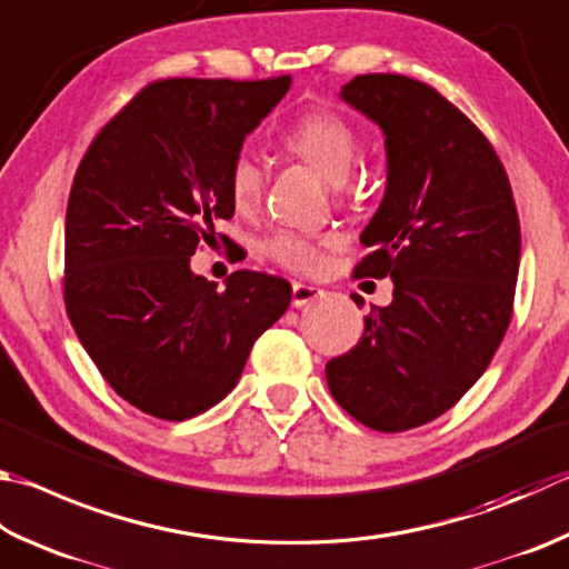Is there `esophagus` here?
I'll return each instance as SVG.
<instances>
[{
  "label": "esophagus",
  "mask_w": 569,
  "mask_h": 569,
  "mask_svg": "<svg viewBox=\"0 0 569 569\" xmlns=\"http://www.w3.org/2000/svg\"><path fill=\"white\" fill-rule=\"evenodd\" d=\"M323 296V291L316 286H306V283H293V298H291V306L293 308H303L311 301H316V298Z\"/></svg>",
  "instance_id": "obj_1"
}]
</instances>
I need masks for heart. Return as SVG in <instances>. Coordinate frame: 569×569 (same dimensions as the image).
<instances>
[{"label":"heart","mask_w":569,"mask_h":569,"mask_svg":"<svg viewBox=\"0 0 569 569\" xmlns=\"http://www.w3.org/2000/svg\"><path fill=\"white\" fill-rule=\"evenodd\" d=\"M283 147L293 157L328 179L330 183H343L353 169L358 157V139L346 117L333 109H311L298 117L281 137ZM229 196L236 209H251L263 189V169L249 151L236 153L229 163ZM261 251L273 263L296 273H311L320 266V243L308 236L293 231H276L261 243Z\"/></svg>","instance_id":"1"}]
</instances>
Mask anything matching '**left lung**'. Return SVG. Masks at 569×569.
I'll use <instances>...</instances> for the list:
<instances>
[{"label": "left lung", "mask_w": 569, "mask_h": 569, "mask_svg": "<svg viewBox=\"0 0 569 569\" xmlns=\"http://www.w3.org/2000/svg\"><path fill=\"white\" fill-rule=\"evenodd\" d=\"M340 99L386 139V193L356 276H390L392 301L328 360L326 380L363 426L402 432L450 410L490 366L512 318L518 209L490 141L432 87L363 74Z\"/></svg>", "instance_id": "1"}]
</instances>
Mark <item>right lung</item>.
I'll use <instances>...</instances> for the list:
<instances>
[{
    "mask_svg": "<svg viewBox=\"0 0 569 569\" xmlns=\"http://www.w3.org/2000/svg\"><path fill=\"white\" fill-rule=\"evenodd\" d=\"M291 77L163 79L91 141L71 183L64 303L119 396L161 420L209 410L239 383L256 338L291 303L278 276L233 271L223 291L191 271L231 219L229 163Z\"/></svg>",
    "mask_w": 569,
    "mask_h": 569,
    "instance_id": "add662e5",
    "label": "right lung"
}]
</instances>
